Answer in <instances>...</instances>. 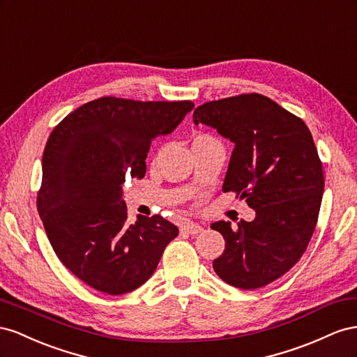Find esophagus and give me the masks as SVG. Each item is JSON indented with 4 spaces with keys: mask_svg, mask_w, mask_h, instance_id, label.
Segmentation results:
<instances>
[{
    "mask_svg": "<svg viewBox=\"0 0 357 357\" xmlns=\"http://www.w3.org/2000/svg\"><path fill=\"white\" fill-rule=\"evenodd\" d=\"M181 231L187 233V235H197V233L203 231V227L199 226V224H195V222H187L181 227Z\"/></svg>",
    "mask_w": 357,
    "mask_h": 357,
    "instance_id": "1",
    "label": "esophagus"
}]
</instances>
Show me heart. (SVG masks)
<instances>
[{"mask_svg": "<svg viewBox=\"0 0 357 357\" xmlns=\"http://www.w3.org/2000/svg\"><path fill=\"white\" fill-rule=\"evenodd\" d=\"M211 140H215V139L208 133H199L195 139H192V144H199V142H211Z\"/></svg>", "mask_w": 357, "mask_h": 357, "instance_id": "1", "label": "heart"}]
</instances>
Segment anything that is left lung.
Masks as SVG:
<instances>
[{
    "label": "left lung",
    "instance_id": "8db88e82",
    "mask_svg": "<svg viewBox=\"0 0 357 357\" xmlns=\"http://www.w3.org/2000/svg\"><path fill=\"white\" fill-rule=\"evenodd\" d=\"M206 124L235 144L222 191L256 211L251 222L217 221L226 250L212 266L233 287L254 290L289 272L307 250L321 205L324 176L307 124L273 100L250 93L197 106Z\"/></svg>",
    "mask_w": 357,
    "mask_h": 357
}]
</instances>
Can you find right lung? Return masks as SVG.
Returning a JSON list of instances; mask_svg holds the SVG:
<instances>
[{"instance_id":"1","label":"right lung","mask_w":357,"mask_h":357,"mask_svg":"<svg viewBox=\"0 0 357 357\" xmlns=\"http://www.w3.org/2000/svg\"><path fill=\"white\" fill-rule=\"evenodd\" d=\"M190 100L100 97L68 114L45 146L37 209L61 263L101 293L146 282L178 227L160 215L128 221L122 185L146 173L151 140L170 135Z\"/></svg>"}]
</instances>
